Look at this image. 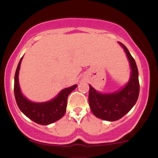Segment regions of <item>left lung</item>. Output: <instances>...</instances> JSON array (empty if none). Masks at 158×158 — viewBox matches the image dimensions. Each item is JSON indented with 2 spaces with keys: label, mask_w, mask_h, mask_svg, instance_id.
Listing matches in <instances>:
<instances>
[{
  "label": "left lung",
  "mask_w": 158,
  "mask_h": 158,
  "mask_svg": "<svg viewBox=\"0 0 158 158\" xmlns=\"http://www.w3.org/2000/svg\"><path fill=\"white\" fill-rule=\"evenodd\" d=\"M120 45L126 52L131 68L127 84L119 91L106 94L96 92L89 85V103L92 113L96 117L107 121H116L125 116L137 102L140 92L138 69L135 60L127 48L121 42Z\"/></svg>",
  "instance_id": "obj_1"
}]
</instances>
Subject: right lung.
Masks as SVG:
<instances>
[{
  "mask_svg": "<svg viewBox=\"0 0 158 158\" xmlns=\"http://www.w3.org/2000/svg\"><path fill=\"white\" fill-rule=\"evenodd\" d=\"M23 57L20 60L15 75V96L18 106L30 120L41 125H48L62 117L66 111L67 98L72 91L77 87L74 85L62 89L57 96L45 102H33L21 93L18 82V74Z\"/></svg>",
  "mask_w": 158,
  "mask_h": 158,
  "instance_id": "obj_1",
  "label": "right lung"
}]
</instances>
